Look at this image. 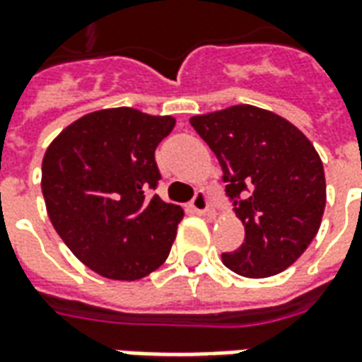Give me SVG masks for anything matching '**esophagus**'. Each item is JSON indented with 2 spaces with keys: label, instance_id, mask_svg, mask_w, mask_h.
<instances>
[{
  "label": "esophagus",
  "instance_id": "obj_1",
  "mask_svg": "<svg viewBox=\"0 0 362 362\" xmlns=\"http://www.w3.org/2000/svg\"><path fill=\"white\" fill-rule=\"evenodd\" d=\"M189 209H192L195 214H206L209 212V201H206V195L203 192H199L193 201L189 203Z\"/></svg>",
  "mask_w": 362,
  "mask_h": 362
}]
</instances>
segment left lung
<instances>
[{"mask_svg": "<svg viewBox=\"0 0 362 362\" xmlns=\"http://www.w3.org/2000/svg\"><path fill=\"white\" fill-rule=\"evenodd\" d=\"M214 151L245 241L224 252L243 277L277 275L303 255L327 205L322 161L310 138L285 117L239 104L189 119Z\"/></svg>", "mask_w": 362, "mask_h": 362, "instance_id": "8db88e82", "label": "left lung"}]
</instances>
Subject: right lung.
I'll use <instances>...</instances> for the list:
<instances>
[{
  "instance_id": "add662e5",
  "label": "right lung",
  "mask_w": 362,
  "mask_h": 362,
  "mask_svg": "<svg viewBox=\"0 0 362 362\" xmlns=\"http://www.w3.org/2000/svg\"><path fill=\"white\" fill-rule=\"evenodd\" d=\"M173 115L107 107L83 115L47 148L41 192L51 224L79 262L114 281H136L167 260L182 206L150 197L161 178L156 148Z\"/></svg>"
}]
</instances>
